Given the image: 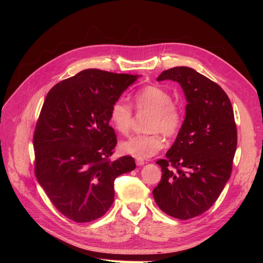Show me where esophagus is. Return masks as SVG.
<instances>
[{"label": "esophagus", "instance_id": "34e87169", "mask_svg": "<svg viewBox=\"0 0 263 263\" xmlns=\"http://www.w3.org/2000/svg\"><path fill=\"white\" fill-rule=\"evenodd\" d=\"M146 162H145V160L144 159H141V158H136V164L137 165H144Z\"/></svg>", "mask_w": 263, "mask_h": 263}]
</instances>
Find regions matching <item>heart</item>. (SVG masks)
<instances>
[{"label": "heart", "mask_w": 263, "mask_h": 263, "mask_svg": "<svg viewBox=\"0 0 263 263\" xmlns=\"http://www.w3.org/2000/svg\"><path fill=\"white\" fill-rule=\"evenodd\" d=\"M134 105L137 110H150L147 122L149 133L134 135L121 144L125 154L138 158H148L156 155L164 145V136L176 137L180 133L184 115L182 107L172 101L170 93L157 85H147L135 93ZM109 123L121 134H127L133 125L134 113L132 107L122 100L114 102L109 108Z\"/></svg>", "instance_id": "b5f03b06"}]
</instances>
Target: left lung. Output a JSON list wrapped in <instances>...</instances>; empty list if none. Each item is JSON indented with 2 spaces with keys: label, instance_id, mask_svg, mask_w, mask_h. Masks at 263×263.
Listing matches in <instances>:
<instances>
[{
  "label": "left lung",
  "instance_id": "obj_1",
  "mask_svg": "<svg viewBox=\"0 0 263 263\" xmlns=\"http://www.w3.org/2000/svg\"><path fill=\"white\" fill-rule=\"evenodd\" d=\"M181 84L186 115L165 159H159L161 180L153 193L165 214L190 219L216 202L233 170L237 127L225 91L192 68L176 67L157 78Z\"/></svg>",
  "mask_w": 263,
  "mask_h": 263
}]
</instances>
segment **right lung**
I'll return each mask as SVG.
<instances>
[{
    "instance_id": "1",
    "label": "right lung",
    "mask_w": 263,
    "mask_h": 263,
    "mask_svg": "<svg viewBox=\"0 0 263 263\" xmlns=\"http://www.w3.org/2000/svg\"><path fill=\"white\" fill-rule=\"evenodd\" d=\"M137 76L86 69L48 92L35 127V176L63 216L102 217L114 202V182L136 168L130 156L112 160L117 137L109 108Z\"/></svg>"
}]
</instances>
